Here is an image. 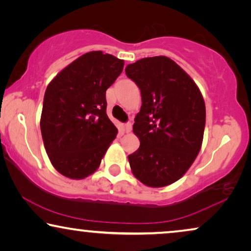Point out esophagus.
Instances as JSON below:
<instances>
[{"label": "esophagus", "mask_w": 251, "mask_h": 251, "mask_svg": "<svg viewBox=\"0 0 251 251\" xmlns=\"http://www.w3.org/2000/svg\"><path fill=\"white\" fill-rule=\"evenodd\" d=\"M131 129H132L131 122H126V125H125V131L126 132H130V131H131Z\"/></svg>", "instance_id": "1"}]
</instances>
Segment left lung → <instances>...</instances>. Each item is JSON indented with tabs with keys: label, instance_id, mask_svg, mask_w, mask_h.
Listing matches in <instances>:
<instances>
[{
	"label": "left lung",
	"instance_id": "8db88e82",
	"mask_svg": "<svg viewBox=\"0 0 251 251\" xmlns=\"http://www.w3.org/2000/svg\"><path fill=\"white\" fill-rule=\"evenodd\" d=\"M140 89L133 132L139 149L128 156L137 179L163 187L179 179L200 152L205 105L194 81L170 58H143L126 67Z\"/></svg>",
	"mask_w": 251,
	"mask_h": 251
}]
</instances>
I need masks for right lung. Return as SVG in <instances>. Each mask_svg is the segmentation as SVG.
Returning <instances> with one entry per match:
<instances>
[{"label": "right lung", "instance_id": "add662e5", "mask_svg": "<svg viewBox=\"0 0 251 251\" xmlns=\"http://www.w3.org/2000/svg\"><path fill=\"white\" fill-rule=\"evenodd\" d=\"M125 61L91 51L64 68L48 85L41 115L47 154L58 173L82 179L95 173L118 129L106 114V90Z\"/></svg>", "mask_w": 251, "mask_h": 251}]
</instances>
